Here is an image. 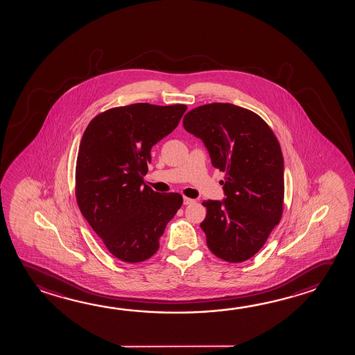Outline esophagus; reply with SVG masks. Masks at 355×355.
Masks as SVG:
<instances>
[{"label": "esophagus", "mask_w": 355, "mask_h": 355, "mask_svg": "<svg viewBox=\"0 0 355 355\" xmlns=\"http://www.w3.org/2000/svg\"><path fill=\"white\" fill-rule=\"evenodd\" d=\"M193 202H195V200L189 198V197H184V205H191Z\"/></svg>", "instance_id": "1"}]
</instances>
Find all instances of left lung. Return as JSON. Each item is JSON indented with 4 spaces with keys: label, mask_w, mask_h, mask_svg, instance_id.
Wrapping results in <instances>:
<instances>
[{
    "label": "left lung",
    "mask_w": 355,
    "mask_h": 355,
    "mask_svg": "<svg viewBox=\"0 0 355 355\" xmlns=\"http://www.w3.org/2000/svg\"><path fill=\"white\" fill-rule=\"evenodd\" d=\"M184 128L202 139L212 165L225 174V200L202 202L209 250L230 263L250 259L282 220L285 186L277 138L257 113L220 102L189 111Z\"/></svg>",
    "instance_id": "1"
}]
</instances>
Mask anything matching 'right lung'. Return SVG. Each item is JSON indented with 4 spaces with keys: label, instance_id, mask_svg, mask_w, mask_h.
<instances>
[{
    "label": "right lung",
    "instance_id": "add662e5",
    "mask_svg": "<svg viewBox=\"0 0 355 355\" xmlns=\"http://www.w3.org/2000/svg\"><path fill=\"white\" fill-rule=\"evenodd\" d=\"M186 105L133 103L92 119L80 143L75 195L80 211L108 252L124 263L149 259L182 205L176 192L144 184L150 150L171 133Z\"/></svg>",
    "mask_w": 355,
    "mask_h": 355
}]
</instances>
